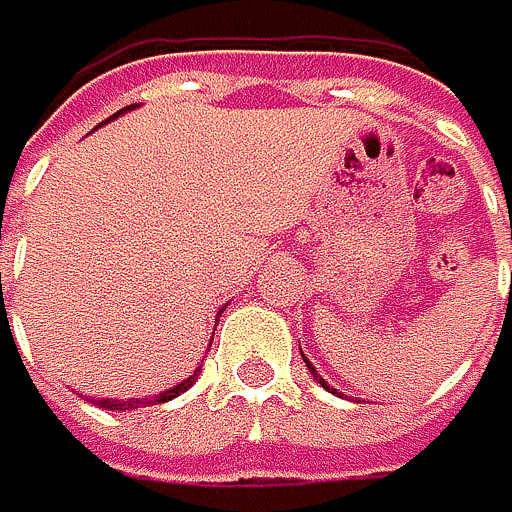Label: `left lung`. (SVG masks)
Wrapping results in <instances>:
<instances>
[{
    "instance_id": "8db88e82",
    "label": "left lung",
    "mask_w": 512,
    "mask_h": 512,
    "mask_svg": "<svg viewBox=\"0 0 512 512\" xmlns=\"http://www.w3.org/2000/svg\"><path fill=\"white\" fill-rule=\"evenodd\" d=\"M304 362H307V368H310V375H313V378H316V381H319V384H322V387H325V390H331V387H328V381H325V378H322V375H316V368H313V365H310V359H307V356H304ZM331 393H334V390H331Z\"/></svg>"
}]
</instances>
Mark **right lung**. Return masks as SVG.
Instances as JSON below:
<instances>
[{
  "instance_id": "obj_1",
  "label": "right lung",
  "mask_w": 512,
  "mask_h": 512,
  "mask_svg": "<svg viewBox=\"0 0 512 512\" xmlns=\"http://www.w3.org/2000/svg\"><path fill=\"white\" fill-rule=\"evenodd\" d=\"M128 110V107H125ZM125 110H119L116 116H122ZM116 116H110V119H116ZM107 119V122H110ZM224 313V310H221ZM196 371H202V368H196ZM196 371L187 378V381H181L178 387H171V390H165V393H159V396H150V399H97V405L101 408H107V411H128V408H144V405H159V402H168V399H174V396H181V393H187L193 384H196Z\"/></svg>"
}]
</instances>
